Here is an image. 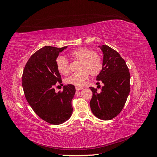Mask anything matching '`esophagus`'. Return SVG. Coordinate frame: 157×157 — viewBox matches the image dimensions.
I'll return each instance as SVG.
<instances>
[{
  "mask_svg": "<svg viewBox=\"0 0 157 157\" xmlns=\"http://www.w3.org/2000/svg\"><path fill=\"white\" fill-rule=\"evenodd\" d=\"M82 89H83V87H75L76 92H78L79 91L82 90Z\"/></svg>",
  "mask_w": 157,
  "mask_h": 157,
  "instance_id": "obj_1",
  "label": "esophagus"
}]
</instances>
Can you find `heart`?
I'll return each instance as SVG.
<instances>
[{"instance_id": "obj_1", "label": "heart", "mask_w": 157, "mask_h": 157, "mask_svg": "<svg viewBox=\"0 0 157 157\" xmlns=\"http://www.w3.org/2000/svg\"><path fill=\"white\" fill-rule=\"evenodd\" d=\"M70 55L75 60L82 61L81 70L82 72L74 74L66 79V83L82 87L89 79V74L93 76L100 74L103 66L102 57L99 54L94 52L91 49L82 47L72 51ZM56 66L59 72L63 75L70 73L69 62L64 56H59L56 60Z\"/></svg>"}]
</instances>
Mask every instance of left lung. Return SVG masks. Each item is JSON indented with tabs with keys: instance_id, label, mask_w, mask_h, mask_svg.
Listing matches in <instances>:
<instances>
[{
	"instance_id": "left-lung-1",
	"label": "left lung",
	"mask_w": 157,
	"mask_h": 157,
	"mask_svg": "<svg viewBox=\"0 0 157 157\" xmlns=\"http://www.w3.org/2000/svg\"><path fill=\"white\" fill-rule=\"evenodd\" d=\"M98 47L103 52V66L97 80L101 81L104 86L100 93L97 89L89 87L93 92L90 107L96 117L109 120L120 113L126 103L130 91V74L117 51L105 44Z\"/></svg>"
}]
</instances>
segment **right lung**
<instances>
[{"instance_id": "add662e5", "label": "right lung", "mask_w": 157, "mask_h": 157, "mask_svg": "<svg viewBox=\"0 0 157 157\" xmlns=\"http://www.w3.org/2000/svg\"><path fill=\"white\" fill-rule=\"evenodd\" d=\"M67 47L45 46L31 56L22 75V87L27 101L33 111L45 122L58 125L68 120L72 114L71 100L75 93L73 85L55 92V86L62 83L56 66L59 53Z\"/></svg>"}]
</instances>
